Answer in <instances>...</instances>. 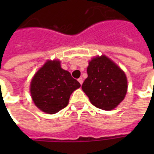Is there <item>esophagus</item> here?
I'll return each mask as SVG.
<instances>
[{
	"instance_id": "obj_1",
	"label": "esophagus",
	"mask_w": 154,
	"mask_h": 154,
	"mask_svg": "<svg viewBox=\"0 0 154 154\" xmlns=\"http://www.w3.org/2000/svg\"><path fill=\"white\" fill-rule=\"evenodd\" d=\"M78 82H79V83L82 85V82H83V79H82V77H80V78H78Z\"/></svg>"
}]
</instances>
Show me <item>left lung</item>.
<instances>
[{
  "instance_id": "1",
  "label": "left lung",
  "mask_w": 154,
  "mask_h": 154,
  "mask_svg": "<svg viewBox=\"0 0 154 154\" xmlns=\"http://www.w3.org/2000/svg\"><path fill=\"white\" fill-rule=\"evenodd\" d=\"M88 77L82 89L91 104L99 109H115L125 97L127 77L120 67L105 55L97 56L89 62Z\"/></svg>"
}]
</instances>
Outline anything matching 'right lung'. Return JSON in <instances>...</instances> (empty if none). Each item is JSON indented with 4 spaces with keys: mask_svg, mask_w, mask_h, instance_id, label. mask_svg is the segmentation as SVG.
I'll use <instances>...</instances> for the list:
<instances>
[{
    "mask_svg": "<svg viewBox=\"0 0 154 154\" xmlns=\"http://www.w3.org/2000/svg\"><path fill=\"white\" fill-rule=\"evenodd\" d=\"M81 84L61 67L60 61L48 60L30 82L32 100L39 110L55 114L67 106L71 94Z\"/></svg>",
    "mask_w": 154,
    "mask_h": 154,
    "instance_id": "obj_1",
    "label": "right lung"
}]
</instances>
